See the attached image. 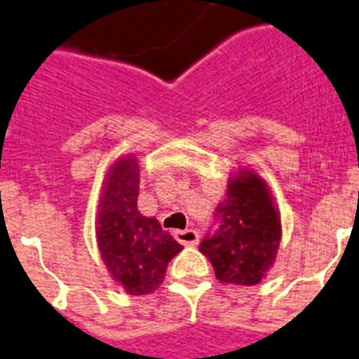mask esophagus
Masks as SVG:
<instances>
[{
  "mask_svg": "<svg viewBox=\"0 0 359 359\" xmlns=\"http://www.w3.org/2000/svg\"><path fill=\"white\" fill-rule=\"evenodd\" d=\"M175 240L182 243V245H196L200 241V236L196 230H177L175 232Z\"/></svg>",
  "mask_w": 359,
  "mask_h": 359,
  "instance_id": "obj_1",
  "label": "esophagus"
}]
</instances>
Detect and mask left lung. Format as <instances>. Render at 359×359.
Returning <instances> with one entry per match:
<instances>
[{
  "label": "left lung",
  "instance_id": "8db88e82",
  "mask_svg": "<svg viewBox=\"0 0 359 359\" xmlns=\"http://www.w3.org/2000/svg\"><path fill=\"white\" fill-rule=\"evenodd\" d=\"M219 226L201 241L217 280L257 285L276 261L281 241L280 211L266 182L251 169L230 175L226 196L215 211Z\"/></svg>",
  "mask_w": 359,
  "mask_h": 359
}]
</instances>
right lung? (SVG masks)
I'll return each instance as SVG.
<instances>
[{"label":"right lung","mask_w":359,"mask_h":359,"mask_svg":"<svg viewBox=\"0 0 359 359\" xmlns=\"http://www.w3.org/2000/svg\"><path fill=\"white\" fill-rule=\"evenodd\" d=\"M139 163L121 156L108 167L97 213V243L108 274L129 294H150L161 285L167 264L182 251L158 219L140 215Z\"/></svg>","instance_id":"1"}]
</instances>
